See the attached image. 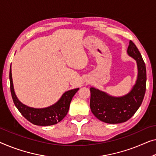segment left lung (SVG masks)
Returning <instances> with one entry per match:
<instances>
[{
    "instance_id": "8db88e82",
    "label": "left lung",
    "mask_w": 156,
    "mask_h": 156,
    "mask_svg": "<svg viewBox=\"0 0 156 156\" xmlns=\"http://www.w3.org/2000/svg\"><path fill=\"white\" fill-rule=\"evenodd\" d=\"M127 53L135 59L138 67V78L129 94L121 97L108 96L100 90L90 88V108L99 120L110 124L126 122L134 115L142 103L146 92V65L133 42L129 41Z\"/></svg>"
}]
</instances>
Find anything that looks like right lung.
<instances>
[{"label": "right lung", "instance_id": "1", "mask_svg": "<svg viewBox=\"0 0 156 156\" xmlns=\"http://www.w3.org/2000/svg\"><path fill=\"white\" fill-rule=\"evenodd\" d=\"M10 82L12 98L16 107L29 122L40 126H48L57 124L63 119L68 113L71 99L79 90H69L62 95L61 99L53 106L45 108H34L24 105L18 100L13 88L11 66L10 69Z\"/></svg>", "mask_w": 156, "mask_h": 156}]
</instances>
